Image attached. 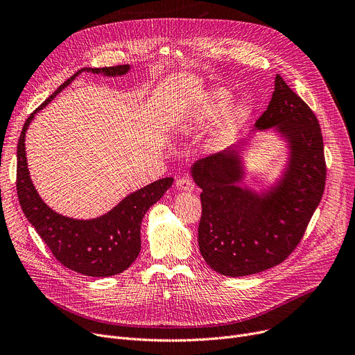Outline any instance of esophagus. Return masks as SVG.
I'll use <instances>...</instances> for the list:
<instances>
[{"mask_svg":"<svg viewBox=\"0 0 355 355\" xmlns=\"http://www.w3.org/2000/svg\"><path fill=\"white\" fill-rule=\"evenodd\" d=\"M175 185H177V189L181 191H193L194 190V181L189 175H184V177L178 178Z\"/></svg>","mask_w":355,"mask_h":355,"instance_id":"34e87169","label":"esophagus"}]
</instances>
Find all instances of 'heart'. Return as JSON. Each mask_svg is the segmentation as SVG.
Here are the masks:
<instances>
[{
    "instance_id": "b5f03b06",
    "label": "heart",
    "mask_w": 355,
    "mask_h": 355,
    "mask_svg": "<svg viewBox=\"0 0 355 355\" xmlns=\"http://www.w3.org/2000/svg\"><path fill=\"white\" fill-rule=\"evenodd\" d=\"M230 102V93L225 89H214L211 90L206 101L201 105V109L198 110L197 115V122H206V121H211L214 119L217 115H220L223 110L226 109V106ZM245 116V107L243 106H234L227 112L226 116V122L229 125V128H234L237 126L241 121H243Z\"/></svg>"
}]
</instances>
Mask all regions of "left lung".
I'll use <instances>...</instances> for the list:
<instances>
[{
    "label": "left lung",
    "mask_w": 355,
    "mask_h": 355,
    "mask_svg": "<svg viewBox=\"0 0 355 355\" xmlns=\"http://www.w3.org/2000/svg\"><path fill=\"white\" fill-rule=\"evenodd\" d=\"M276 125L289 139L291 162L282 182L263 197L236 185L241 166L234 149L193 165L202 190L200 252L221 275L248 276L282 263L322 198L327 165L320 122L279 74L268 109L256 121L259 129Z\"/></svg>",
    "instance_id": "1"
}]
</instances>
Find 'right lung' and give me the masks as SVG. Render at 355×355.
I'll return each instance as SVG.
<instances>
[{
    "label": "right lung",
    "instance_id": "right-lung-1",
    "mask_svg": "<svg viewBox=\"0 0 355 355\" xmlns=\"http://www.w3.org/2000/svg\"><path fill=\"white\" fill-rule=\"evenodd\" d=\"M121 76L129 64L82 69L69 78L27 118L17 145V196L31 226L59 262L78 273L106 277L126 270L141 250V223L148 209L171 187L173 178H161L129 194L107 214L93 220H74L54 213L34 190L26 158V130L34 115L43 109L82 71Z\"/></svg>",
    "mask_w": 355,
    "mask_h": 355
}]
</instances>
